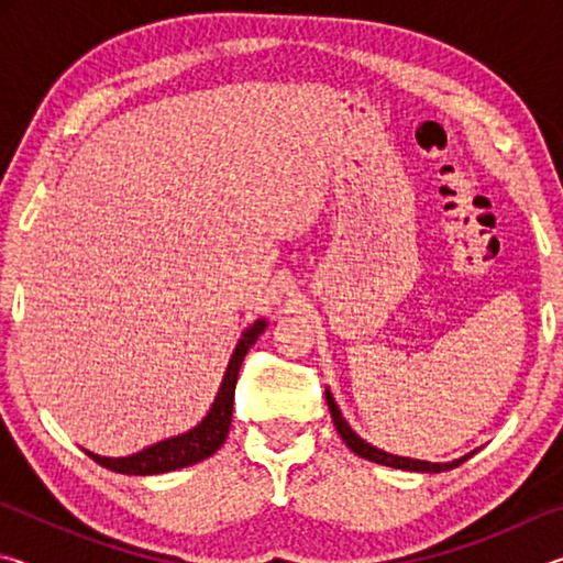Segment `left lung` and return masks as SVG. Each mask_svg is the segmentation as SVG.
I'll list each match as a JSON object with an SVG mask.
<instances>
[{
	"label": "left lung",
	"instance_id": "obj_1",
	"mask_svg": "<svg viewBox=\"0 0 563 563\" xmlns=\"http://www.w3.org/2000/svg\"><path fill=\"white\" fill-rule=\"evenodd\" d=\"M328 397V407H330V415H332V422H335V430L342 437V442H345L352 452L365 456L369 462H377V464H385V466H395V470H407V472H446V470H454V466H460L462 462L470 460L474 454H466L462 460L456 462H446V464H432V462H419V460H409V456H397V454H387L383 450H377V446L362 442L360 437L350 430L345 417L340 415V409L335 405V399H332L330 393H325Z\"/></svg>",
	"mask_w": 563,
	"mask_h": 563
}]
</instances>
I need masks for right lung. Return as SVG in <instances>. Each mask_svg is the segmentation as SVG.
Returning a JSON list of instances; mask_svg holds the SVG:
<instances>
[{
	"label": "right lung",
	"instance_id": "right-lung-1",
	"mask_svg": "<svg viewBox=\"0 0 563 563\" xmlns=\"http://www.w3.org/2000/svg\"><path fill=\"white\" fill-rule=\"evenodd\" d=\"M263 330H265V322L255 320L253 325L243 332V338L238 340L235 352H233L231 362H228L223 385H221V389H218V397L211 407V412H208L203 417V422L194 427V430L186 434L170 437V440H164L154 446H146V450L139 454L119 456V460H111V456H99L93 452H87V454L93 462L107 466V470H111V472L136 474V476L174 472V470H180V466H190V464L206 460V456L216 454L218 450H221V444L225 442L228 430H231L233 395H235V383H238V373H241L243 357H245L247 347L258 340Z\"/></svg>",
	"mask_w": 563,
	"mask_h": 563
}]
</instances>
